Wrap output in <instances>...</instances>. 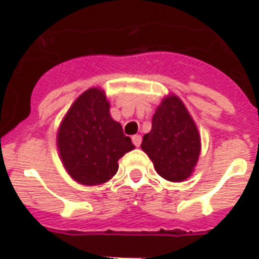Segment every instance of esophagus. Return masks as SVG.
<instances>
[{
    "mask_svg": "<svg viewBox=\"0 0 259 259\" xmlns=\"http://www.w3.org/2000/svg\"><path fill=\"white\" fill-rule=\"evenodd\" d=\"M132 141H133V144H135L136 147H140L141 144V136L140 135H135L133 137H132Z\"/></svg>",
    "mask_w": 259,
    "mask_h": 259,
    "instance_id": "1",
    "label": "esophagus"
}]
</instances>
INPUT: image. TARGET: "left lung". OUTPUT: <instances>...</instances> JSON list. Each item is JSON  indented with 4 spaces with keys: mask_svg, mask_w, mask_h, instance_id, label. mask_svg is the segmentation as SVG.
Returning <instances> with one entry per match:
<instances>
[{
    "mask_svg": "<svg viewBox=\"0 0 259 259\" xmlns=\"http://www.w3.org/2000/svg\"><path fill=\"white\" fill-rule=\"evenodd\" d=\"M141 148L163 179L183 182L190 176L200 157V135L180 98L172 96L161 102Z\"/></svg>",
    "mask_w": 259,
    "mask_h": 259,
    "instance_id": "left-lung-1",
    "label": "left lung"
}]
</instances>
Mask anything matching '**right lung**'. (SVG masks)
Here are the masks:
<instances>
[{"label":"right lung","instance_id":"right-lung-1","mask_svg":"<svg viewBox=\"0 0 259 259\" xmlns=\"http://www.w3.org/2000/svg\"><path fill=\"white\" fill-rule=\"evenodd\" d=\"M130 137L109 115L104 91L90 89L73 102L59 126L58 150L69 175L81 185L105 183L118 161L133 150Z\"/></svg>","mask_w":259,"mask_h":259}]
</instances>
